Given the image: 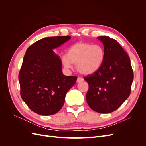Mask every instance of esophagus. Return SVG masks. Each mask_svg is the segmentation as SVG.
Instances as JSON below:
<instances>
[{
	"label": "esophagus",
	"mask_w": 146,
	"mask_h": 146,
	"mask_svg": "<svg viewBox=\"0 0 146 146\" xmlns=\"http://www.w3.org/2000/svg\"><path fill=\"white\" fill-rule=\"evenodd\" d=\"M83 80V79L80 77H78L77 78V82H82Z\"/></svg>",
	"instance_id": "obj_1"
}]
</instances>
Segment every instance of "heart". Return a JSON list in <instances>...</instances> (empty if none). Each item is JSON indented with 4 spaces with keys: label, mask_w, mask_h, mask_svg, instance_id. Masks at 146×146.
I'll return each mask as SVG.
<instances>
[{
    "label": "heart",
    "mask_w": 146,
    "mask_h": 146,
    "mask_svg": "<svg viewBox=\"0 0 146 146\" xmlns=\"http://www.w3.org/2000/svg\"><path fill=\"white\" fill-rule=\"evenodd\" d=\"M105 56L104 48L100 45L79 42L70 46L67 54L62 57V63L66 68L76 64L78 71L89 75L96 72L102 66Z\"/></svg>",
    "instance_id": "b5f03b06"
}]
</instances>
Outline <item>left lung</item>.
I'll return each mask as SVG.
<instances>
[{
  "label": "left lung",
  "mask_w": 146,
  "mask_h": 146,
  "mask_svg": "<svg viewBox=\"0 0 146 146\" xmlns=\"http://www.w3.org/2000/svg\"><path fill=\"white\" fill-rule=\"evenodd\" d=\"M105 56L101 68L83 77L89 85L86 101L90 107L100 113L116 110L130 94L133 71L129 55L115 39L99 36Z\"/></svg>",
  "instance_id": "left-lung-1"
}]
</instances>
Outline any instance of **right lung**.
I'll return each instance as SVG.
<instances>
[{
    "label": "right lung",
    "instance_id": "right-lung-1",
    "mask_svg": "<svg viewBox=\"0 0 146 146\" xmlns=\"http://www.w3.org/2000/svg\"><path fill=\"white\" fill-rule=\"evenodd\" d=\"M70 38H43L26 50L19 73L20 94L29 108L40 115L58 112L66 93L76 82L77 77L63 74L61 60L53 51Z\"/></svg>",
    "mask_w": 146,
    "mask_h": 146
}]
</instances>
